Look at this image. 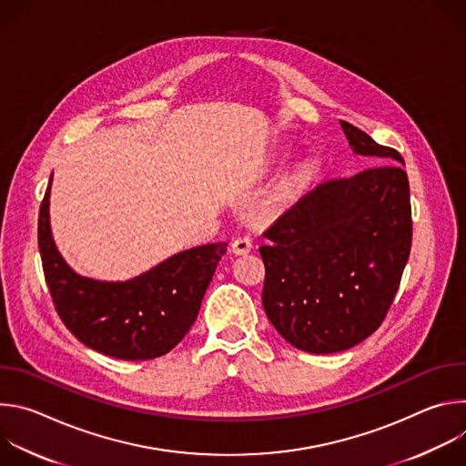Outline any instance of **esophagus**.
Here are the masks:
<instances>
[{"instance_id":"34e87169","label":"esophagus","mask_w":466,"mask_h":466,"mask_svg":"<svg viewBox=\"0 0 466 466\" xmlns=\"http://www.w3.org/2000/svg\"><path fill=\"white\" fill-rule=\"evenodd\" d=\"M230 248H232L234 254H247V252H250V248H252V241H250L248 238L241 236V238H236V239L232 241Z\"/></svg>"}]
</instances>
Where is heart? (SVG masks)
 Instances as JSON below:
<instances>
[{
    "instance_id": "obj_1",
    "label": "heart",
    "mask_w": 466,
    "mask_h": 466,
    "mask_svg": "<svg viewBox=\"0 0 466 466\" xmlns=\"http://www.w3.org/2000/svg\"><path fill=\"white\" fill-rule=\"evenodd\" d=\"M309 169H311V164L309 162H304V164H300L299 166V169H297V173H295V180L297 178H302V177H306L308 173H309ZM293 187H295V182H289L286 187H284V195H289L291 191H293Z\"/></svg>"
}]
</instances>
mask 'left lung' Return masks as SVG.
<instances>
[{"mask_svg":"<svg viewBox=\"0 0 466 466\" xmlns=\"http://www.w3.org/2000/svg\"><path fill=\"white\" fill-rule=\"evenodd\" d=\"M356 155L376 164L317 184L263 236V309L309 354L367 339L385 319L411 250L410 182L400 153L341 121Z\"/></svg>","mask_w":466,"mask_h":466,"instance_id":"1","label":"left lung"}]
</instances>
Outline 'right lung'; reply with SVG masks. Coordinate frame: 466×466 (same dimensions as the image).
I'll return each instance as SVG.
<instances>
[{
	"label": "right lung",
	"instance_id": "1",
	"mask_svg": "<svg viewBox=\"0 0 466 466\" xmlns=\"http://www.w3.org/2000/svg\"><path fill=\"white\" fill-rule=\"evenodd\" d=\"M49 178L38 216V248L55 309L72 334L105 356L140 361L167 354L187 334L201 309L227 243L173 254L125 282L77 275L51 236Z\"/></svg>",
	"mask_w": 466,
	"mask_h": 466
}]
</instances>
